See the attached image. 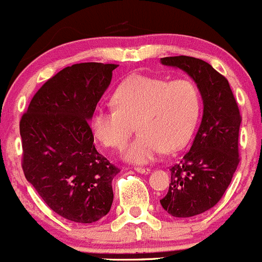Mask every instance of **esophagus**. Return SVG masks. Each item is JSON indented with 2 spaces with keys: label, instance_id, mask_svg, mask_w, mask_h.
<instances>
[{
  "label": "esophagus",
  "instance_id": "1",
  "mask_svg": "<svg viewBox=\"0 0 262 262\" xmlns=\"http://www.w3.org/2000/svg\"><path fill=\"white\" fill-rule=\"evenodd\" d=\"M135 171L139 173H143V175H148V173H150V168H145V167H136Z\"/></svg>",
  "mask_w": 262,
  "mask_h": 262
}]
</instances>
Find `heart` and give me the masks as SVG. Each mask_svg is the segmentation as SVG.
Masks as SVG:
<instances>
[{"instance_id": "1", "label": "heart", "mask_w": 262, "mask_h": 262, "mask_svg": "<svg viewBox=\"0 0 262 262\" xmlns=\"http://www.w3.org/2000/svg\"><path fill=\"white\" fill-rule=\"evenodd\" d=\"M114 108L96 109L91 116L92 133L105 146L122 149L123 159L136 164L154 161L162 150L171 153L185 146L198 123L202 96L189 78L167 81L134 74L123 79L112 96Z\"/></svg>"}]
</instances>
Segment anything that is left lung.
Listing matches in <instances>:
<instances>
[{
    "instance_id": "left-lung-1",
    "label": "left lung",
    "mask_w": 262,
    "mask_h": 262,
    "mask_svg": "<svg viewBox=\"0 0 262 262\" xmlns=\"http://www.w3.org/2000/svg\"><path fill=\"white\" fill-rule=\"evenodd\" d=\"M162 66L185 72L203 101L201 126L190 150L170 168L171 184L161 204L173 217H191L212 208L228 189L239 163L241 114L228 79L191 56H168Z\"/></svg>"
}]
</instances>
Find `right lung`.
<instances>
[{
	"mask_svg": "<svg viewBox=\"0 0 262 262\" xmlns=\"http://www.w3.org/2000/svg\"><path fill=\"white\" fill-rule=\"evenodd\" d=\"M116 68L67 67L36 92L20 119L26 179L54 212L74 223H95L113 203L119 170L96 150L89 121Z\"/></svg>",
	"mask_w": 262,
	"mask_h": 262,
	"instance_id": "right-lung-1",
	"label": "right lung"
}]
</instances>
